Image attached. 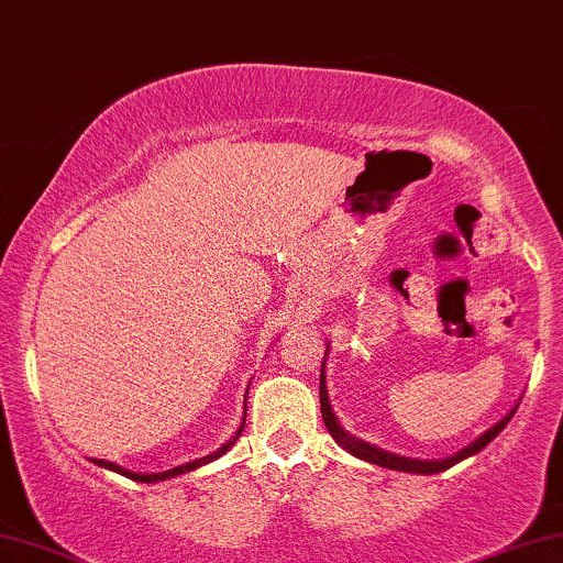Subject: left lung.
Listing matches in <instances>:
<instances>
[{"label":"left lung","instance_id":"8db88e82","mask_svg":"<svg viewBox=\"0 0 563 563\" xmlns=\"http://www.w3.org/2000/svg\"><path fill=\"white\" fill-rule=\"evenodd\" d=\"M327 354V352H324ZM327 377H324V362H322V372H319V402H322V418H324V426L330 430V435L340 443L344 451L352 453L354 457H360V461H367V463H375V465H383V468H390V471H402V473H422V475H432V473H440V471H448L451 465L465 461V457L475 455L478 451H483L493 438L498 435L500 430L508 426V420L514 418L516 412V405L514 410L506 415L504 420H498L496 426L488 428L483 435H478L473 440L471 445H465L461 453H455L451 457H440V461H420V457H405V455H395V453H387L383 448L377 445H369L365 440L350 435L347 430L340 426V420H336V415L332 412V405H330V397H327Z\"/></svg>","mask_w":563,"mask_h":563}]
</instances>
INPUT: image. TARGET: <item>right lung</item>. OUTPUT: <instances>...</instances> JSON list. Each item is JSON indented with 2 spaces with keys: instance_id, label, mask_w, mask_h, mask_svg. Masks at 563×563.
<instances>
[{
  "instance_id": "right-lung-1",
  "label": "right lung",
  "mask_w": 563,
  "mask_h": 563,
  "mask_svg": "<svg viewBox=\"0 0 563 563\" xmlns=\"http://www.w3.org/2000/svg\"><path fill=\"white\" fill-rule=\"evenodd\" d=\"M249 393V390H246ZM246 408V405H244ZM246 412V410H244ZM244 422H246V415H244V420H241V426H239V430L233 432V438L229 440V443H223L219 451L216 453H211V455H206V457H198V461H191V463H186V465H178V468H170V471H163V473H133V471H125V468H120V465H115V463H110V461H98V457H95L92 463H98L100 468H108V471H115V473H120V475H125V478H131V481H141V483H155V481H166V478H173V475H180V473H188V471H196V468H201V465H206V463H211V461H216V457H221L223 453L229 451V448L236 443L239 440V435H241V430H244Z\"/></svg>"
}]
</instances>
